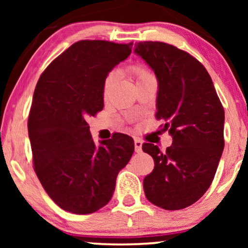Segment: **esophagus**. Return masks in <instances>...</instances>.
I'll return each mask as SVG.
<instances>
[{
	"mask_svg": "<svg viewBox=\"0 0 248 248\" xmlns=\"http://www.w3.org/2000/svg\"><path fill=\"white\" fill-rule=\"evenodd\" d=\"M134 148L135 152H141L142 151V141L139 139H134Z\"/></svg>",
	"mask_w": 248,
	"mask_h": 248,
	"instance_id": "1",
	"label": "esophagus"
}]
</instances>
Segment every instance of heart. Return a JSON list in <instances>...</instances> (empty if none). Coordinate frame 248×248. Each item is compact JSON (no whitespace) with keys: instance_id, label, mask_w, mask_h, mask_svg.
<instances>
[{"instance_id":"heart-1","label":"heart","mask_w":248,"mask_h":248,"mask_svg":"<svg viewBox=\"0 0 248 248\" xmlns=\"http://www.w3.org/2000/svg\"><path fill=\"white\" fill-rule=\"evenodd\" d=\"M130 73L133 76V78L135 79V81L138 82H140L142 80H145L147 78L151 77V74L149 71L145 69L144 66L142 65H133L130 67ZM115 81H116V73L115 72H110L108 76L106 77V79H105V82H104V96L106 97L108 93H109V91L111 88H113Z\"/></svg>"}]
</instances>
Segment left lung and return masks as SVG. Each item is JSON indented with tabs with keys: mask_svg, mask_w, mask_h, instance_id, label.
I'll return each instance as SVG.
<instances>
[{
	"mask_svg": "<svg viewBox=\"0 0 248 248\" xmlns=\"http://www.w3.org/2000/svg\"><path fill=\"white\" fill-rule=\"evenodd\" d=\"M158 80V120L172 138L162 152L143 143L155 168L143 179L144 194L152 204L181 210L195 203L210 187L221 158L225 110L211 77L188 53L160 42L135 44Z\"/></svg>",
	"mask_w": 248,
	"mask_h": 248,
	"instance_id": "obj_1",
	"label": "left lung"
}]
</instances>
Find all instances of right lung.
Wrapping results in <instances>:
<instances>
[{"label": "right lung", "mask_w": 248, "mask_h": 248, "mask_svg": "<svg viewBox=\"0 0 248 248\" xmlns=\"http://www.w3.org/2000/svg\"><path fill=\"white\" fill-rule=\"evenodd\" d=\"M132 52V43L80 40L47 66L37 82L28 118L35 171L49 198L76 215L110 201L134 141L116 133L94 144L87 120L104 108L108 73Z\"/></svg>", "instance_id": "1"}]
</instances>
